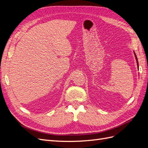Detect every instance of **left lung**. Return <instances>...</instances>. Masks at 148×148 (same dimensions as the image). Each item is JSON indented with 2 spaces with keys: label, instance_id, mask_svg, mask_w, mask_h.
<instances>
[{
  "label": "left lung",
  "instance_id": "obj_1",
  "mask_svg": "<svg viewBox=\"0 0 148 148\" xmlns=\"http://www.w3.org/2000/svg\"><path fill=\"white\" fill-rule=\"evenodd\" d=\"M134 54H135V58H136V62H137V65H138V68L139 69V65H138V59H137V57L136 56V53H135V52H134Z\"/></svg>",
  "mask_w": 148,
  "mask_h": 148
}]
</instances>
